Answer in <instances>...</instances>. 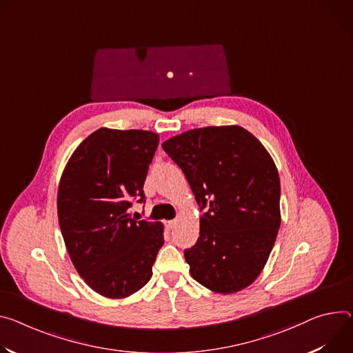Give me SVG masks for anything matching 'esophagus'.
Wrapping results in <instances>:
<instances>
[{
    "label": "esophagus",
    "instance_id": "esophagus-1",
    "mask_svg": "<svg viewBox=\"0 0 353 353\" xmlns=\"http://www.w3.org/2000/svg\"><path fill=\"white\" fill-rule=\"evenodd\" d=\"M176 223H177V221H176V219H172V221H166V227H168L169 230H173V228L176 227Z\"/></svg>",
    "mask_w": 353,
    "mask_h": 353
}]
</instances>
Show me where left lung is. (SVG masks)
<instances>
[{"label": "left lung", "mask_w": 353, "mask_h": 353, "mask_svg": "<svg viewBox=\"0 0 353 353\" xmlns=\"http://www.w3.org/2000/svg\"><path fill=\"white\" fill-rule=\"evenodd\" d=\"M201 208L200 236L184 250L190 273L232 294L258 277L280 228V179L266 148L238 125L190 130L162 143Z\"/></svg>", "instance_id": "8db88e82"}]
</instances>
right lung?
<instances>
[{
	"instance_id": "add662e5",
	"label": "right lung",
	"mask_w": 353,
	"mask_h": 353,
	"mask_svg": "<svg viewBox=\"0 0 353 353\" xmlns=\"http://www.w3.org/2000/svg\"><path fill=\"white\" fill-rule=\"evenodd\" d=\"M159 145L150 131L100 128L73 152L57 190V216L77 273L107 299H125L150 280L165 243L163 223L131 218Z\"/></svg>"
}]
</instances>
